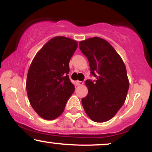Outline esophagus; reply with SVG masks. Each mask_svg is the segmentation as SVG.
<instances>
[{
    "mask_svg": "<svg viewBox=\"0 0 152 152\" xmlns=\"http://www.w3.org/2000/svg\"><path fill=\"white\" fill-rule=\"evenodd\" d=\"M83 84V81H76V85L77 86H81Z\"/></svg>",
    "mask_w": 152,
    "mask_h": 152,
    "instance_id": "esophagus-1",
    "label": "esophagus"
}]
</instances>
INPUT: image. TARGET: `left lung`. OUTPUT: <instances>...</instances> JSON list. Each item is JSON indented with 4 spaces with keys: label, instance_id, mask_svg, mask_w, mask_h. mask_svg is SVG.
I'll return each instance as SVG.
<instances>
[{
    "label": "left lung",
    "instance_id": "1",
    "mask_svg": "<svg viewBox=\"0 0 152 152\" xmlns=\"http://www.w3.org/2000/svg\"><path fill=\"white\" fill-rule=\"evenodd\" d=\"M79 48L88 58L91 74L96 78L86 81L88 91L81 99L82 105L92 121H107L126 100L129 87L126 66L112 46L102 38L80 41Z\"/></svg>",
    "mask_w": 152,
    "mask_h": 152
}]
</instances>
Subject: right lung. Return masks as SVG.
<instances>
[{
  "mask_svg": "<svg viewBox=\"0 0 152 152\" xmlns=\"http://www.w3.org/2000/svg\"><path fill=\"white\" fill-rule=\"evenodd\" d=\"M78 43L64 36L48 41L29 67L26 91L33 109L41 118L53 120L64 112L74 92L69 77V61Z\"/></svg>",
  "mask_w": 152,
  "mask_h": 152,
  "instance_id": "obj_1",
  "label": "right lung"
}]
</instances>
